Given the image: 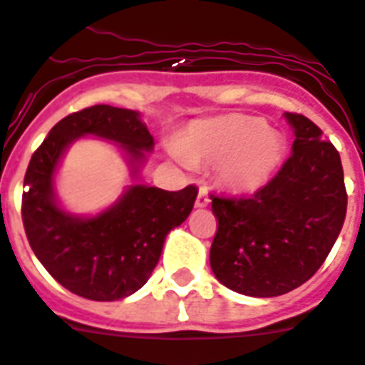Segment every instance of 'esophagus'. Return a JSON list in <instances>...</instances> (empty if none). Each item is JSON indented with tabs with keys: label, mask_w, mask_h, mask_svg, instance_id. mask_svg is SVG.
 <instances>
[{
	"label": "esophagus",
	"mask_w": 365,
	"mask_h": 365,
	"mask_svg": "<svg viewBox=\"0 0 365 365\" xmlns=\"http://www.w3.org/2000/svg\"><path fill=\"white\" fill-rule=\"evenodd\" d=\"M208 204H210L208 191H206L204 187H200V191H198L197 195V200H195V206H197V208H206Z\"/></svg>",
	"instance_id": "1"
}]
</instances>
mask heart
I'll return each instance as SVG.
<instances>
[{
  "mask_svg": "<svg viewBox=\"0 0 365 365\" xmlns=\"http://www.w3.org/2000/svg\"><path fill=\"white\" fill-rule=\"evenodd\" d=\"M178 155L195 167H215L219 182L236 192H255L274 178L285 140L262 118L229 114L198 121L178 140Z\"/></svg>",
  "mask_w": 365,
  "mask_h": 365,
  "instance_id": "1",
  "label": "heart"
}]
</instances>
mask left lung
I'll return each mask as SVG.
<instances>
[{"mask_svg": "<svg viewBox=\"0 0 365 365\" xmlns=\"http://www.w3.org/2000/svg\"><path fill=\"white\" fill-rule=\"evenodd\" d=\"M292 153L253 197L212 198L217 232L210 266L225 287L257 298L287 294L327 260L341 232L346 191L339 152L306 115L287 112Z\"/></svg>", "mask_w": 365, "mask_h": 365, "instance_id": "1", "label": "left lung"}]
</instances>
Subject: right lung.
I'll use <instances>...</instances> for the list:
<instances>
[{
	"mask_svg": "<svg viewBox=\"0 0 365 365\" xmlns=\"http://www.w3.org/2000/svg\"><path fill=\"white\" fill-rule=\"evenodd\" d=\"M93 135L120 144L133 165L153 150V136L140 114L96 105L58 121L28 165L22 221L41 264L59 285L96 302H114L144 287L159 262L167 234L191 213L198 189L182 191L131 185L96 217H76L56 202L54 173L71 142Z\"/></svg>",
	"mask_w": 365,
	"mask_h": 365,
	"instance_id": "add662e5",
	"label": "right lung"
}]
</instances>
